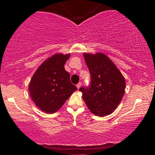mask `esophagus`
Listing matches in <instances>:
<instances>
[{
  "instance_id": "34e87169",
  "label": "esophagus",
  "mask_w": 155,
  "mask_h": 155,
  "mask_svg": "<svg viewBox=\"0 0 155 155\" xmlns=\"http://www.w3.org/2000/svg\"><path fill=\"white\" fill-rule=\"evenodd\" d=\"M81 82L78 83L77 84H76V87H77L78 90H79V89L80 88V87H81Z\"/></svg>"
}]
</instances>
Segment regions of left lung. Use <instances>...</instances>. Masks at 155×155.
Segmentation results:
<instances>
[{
    "label": "left lung",
    "instance_id": "8db88e82",
    "mask_svg": "<svg viewBox=\"0 0 155 155\" xmlns=\"http://www.w3.org/2000/svg\"><path fill=\"white\" fill-rule=\"evenodd\" d=\"M91 84L81 87L82 98L92 114L99 117L111 114L122 101L125 80L115 64L106 54L84 53Z\"/></svg>",
    "mask_w": 155,
    "mask_h": 155
}]
</instances>
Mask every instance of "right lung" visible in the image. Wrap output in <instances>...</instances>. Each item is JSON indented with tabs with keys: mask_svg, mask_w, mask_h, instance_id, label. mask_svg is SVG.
<instances>
[{
	"mask_svg": "<svg viewBox=\"0 0 155 155\" xmlns=\"http://www.w3.org/2000/svg\"><path fill=\"white\" fill-rule=\"evenodd\" d=\"M70 54H56L46 60L33 74L28 90L35 106L47 114L56 112L77 88L64 65Z\"/></svg>",
	"mask_w": 155,
	"mask_h": 155,
	"instance_id": "obj_1",
	"label": "right lung"
}]
</instances>
